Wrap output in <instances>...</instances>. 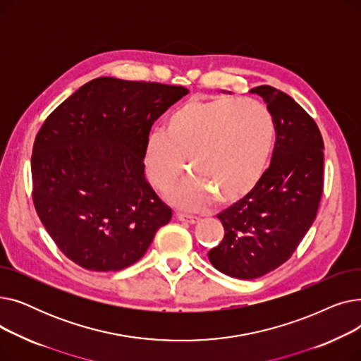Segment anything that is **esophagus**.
<instances>
[{
	"label": "esophagus",
	"mask_w": 361,
	"mask_h": 361,
	"mask_svg": "<svg viewBox=\"0 0 361 361\" xmlns=\"http://www.w3.org/2000/svg\"><path fill=\"white\" fill-rule=\"evenodd\" d=\"M177 218L181 221V222H185V224H196L199 222V216H195V215H187V214H177Z\"/></svg>",
	"instance_id": "obj_1"
}]
</instances>
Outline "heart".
Here are the masks:
<instances>
[{
    "label": "heart",
    "instance_id": "obj_1",
    "mask_svg": "<svg viewBox=\"0 0 361 361\" xmlns=\"http://www.w3.org/2000/svg\"><path fill=\"white\" fill-rule=\"evenodd\" d=\"M269 109L252 98L192 99L166 118L145 146L146 173L168 193L184 173L193 176L171 196L183 209H199L216 197L233 203L249 195L268 166L274 146Z\"/></svg>",
    "mask_w": 361,
    "mask_h": 361
}]
</instances>
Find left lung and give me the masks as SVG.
<instances>
[{
    "label": "left lung",
    "mask_w": 361,
    "mask_h": 361,
    "mask_svg": "<svg viewBox=\"0 0 361 361\" xmlns=\"http://www.w3.org/2000/svg\"><path fill=\"white\" fill-rule=\"evenodd\" d=\"M267 102L276 142L253 190L218 215L225 235L209 257L219 272L255 279L287 262L316 219L324 192V139L314 120L272 86L253 87Z\"/></svg>",
    "instance_id": "left-lung-1"
}]
</instances>
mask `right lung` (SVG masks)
I'll use <instances>...</instances> for the list:
<instances>
[{
  "label": "right lung",
  "mask_w": 361,
  "mask_h": 361,
  "mask_svg": "<svg viewBox=\"0 0 361 361\" xmlns=\"http://www.w3.org/2000/svg\"><path fill=\"white\" fill-rule=\"evenodd\" d=\"M183 86L98 78L56 106L32 152L35 209L59 249L97 272L121 271L149 249L173 211L145 176L150 127Z\"/></svg>",
  "instance_id": "1"
}]
</instances>
